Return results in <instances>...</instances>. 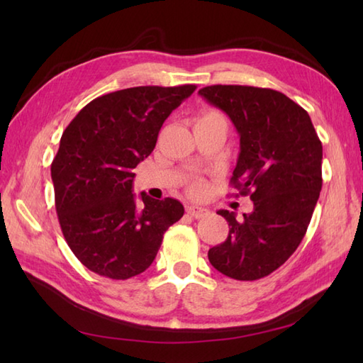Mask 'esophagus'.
I'll list each match as a JSON object with an SVG mask.
<instances>
[{
  "mask_svg": "<svg viewBox=\"0 0 363 363\" xmlns=\"http://www.w3.org/2000/svg\"><path fill=\"white\" fill-rule=\"evenodd\" d=\"M186 212L190 215V217H194V218H203V217H206L207 213H209V211L204 209V207L195 206V204L187 206L186 207Z\"/></svg>",
  "mask_w": 363,
  "mask_h": 363,
  "instance_id": "34e87169",
  "label": "esophagus"
}]
</instances>
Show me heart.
Here are the masks:
<instances>
[{
	"label": "heart",
	"mask_w": 363,
	"mask_h": 363,
	"mask_svg": "<svg viewBox=\"0 0 363 363\" xmlns=\"http://www.w3.org/2000/svg\"><path fill=\"white\" fill-rule=\"evenodd\" d=\"M212 113V112H211ZM189 191L194 196H201L204 191H206V182L203 181V179H195V181H191L190 182V186H189Z\"/></svg>",
	"instance_id": "heart-1"
}]
</instances>
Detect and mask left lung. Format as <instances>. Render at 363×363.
<instances>
[{"mask_svg":"<svg viewBox=\"0 0 363 363\" xmlns=\"http://www.w3.org/2000/svg\"><path fill=\"white\" fill-rule=\"evenodd\" d=\"M198 94L234 123L240 154L230 184L254 203L240 221L218 211L229 234L207 256L225 276L256 281L279 268L306 235L323 186V146L309 113L281 91L209 86Z\"/></svg>","mask_w":363,"mask_h":363,"instance_id":"left-lung-1","label":"left lung"}]
</instances>
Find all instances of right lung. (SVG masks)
<instances>
[{
    "mask_svg": "<svg viewBox=\"0 0 363 363\" xmlns=\"http://www.w3.org/2000/svg\"><path fill=\"white\" fill-rule=\"evenodd\" d=\"M196 86H143L95 98L72 120L51 164L56 212L70 250L109 279L143 273L165 230L181 220L173 198L133 194V169L152 152L159 130Z\"/></svg>",
    "mask_w": 363,
    "mask_h": 363,
    "instance_id": "add662e5",
    "label": "right lung"
}]
</instances>
